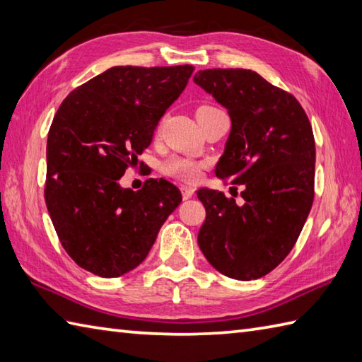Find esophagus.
Wrapping results in <instances>:
<instances>
[{"instance_id":"esophagus-1","label":"esophagus","mask_w":362,"mask_h":362,"mask_svg":"<svg viewBox=\"0 0 362 362\" xmlns=\"http://www.w3.org/2000/svg\"><path fill=\"white\" fill-rule=\"evenodd\" d=\"M181 192H182L184 200H189V198H192V195L195 194V189L192 186H181Z\"/></svg>"}]
</instances>
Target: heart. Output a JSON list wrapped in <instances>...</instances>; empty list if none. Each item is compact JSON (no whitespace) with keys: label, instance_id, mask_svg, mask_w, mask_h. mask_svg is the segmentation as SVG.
I'll return each mask as SVG.
<instances>
[{"label":"heart","instance_id":"obj_1","mask_svg":"<svg viewBox=\"0 0 362 362\" xmlns=\"http://www.w3.org/2000/svg\"><path fill=\"white\" fill-rule=\"evenodd\" d=\"M214 110H218V109L214 106H209V105L200 106L197 109V120L203 115H208L209 112H214ZM164 172L175 176V178L182 180V181H195L198 178V175H200V172H202V164L192 158L173 156L164 164Z\"/></svg>","mask_w":362,"mask_h":362}]
</instances>
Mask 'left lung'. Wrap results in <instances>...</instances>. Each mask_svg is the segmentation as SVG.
Masks as SVG:
<instances>
[{
	"label": "left lung",
	"instance_id": "obj_1",
	"mask_svg": "<svg viewBox=\"0 0 362 362\" xmlns=\"http://www.w3.org/2000/svg\"><path fill=\"white\" fill-rule=\"evenodd\" d=\"M194 81L226 107L231 119L216 175L243 186L240 206L222 192H197L206 209L198 245L220 274L240 281L257 279L291 253L311 211V122L292 93L256 71L209 69L198 71Z\"/></svg>",
	"mask_w": 362,
	"mask_h": 362
}]
</instances>
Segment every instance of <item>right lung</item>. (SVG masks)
Masks as SVG:
<instances>
[{"label":"right lung","mask_w":362,"mask_h":362,"mask_svg":"<svg viewBox=\"0 0 362 362\" xmlns=\"http://www.w3.org/2000/svg\"><path fill=\"white\" fill-rule=\"evenodd\" d=\"M194 67H112L71 90L47 142L45 203L57 238L81 269L103 278L142 262L181 203L167 180L140 190L119 180L148 148L160 117L186 88Z\"/></svg>","instance_id":"obj_1"}]
</instances>
